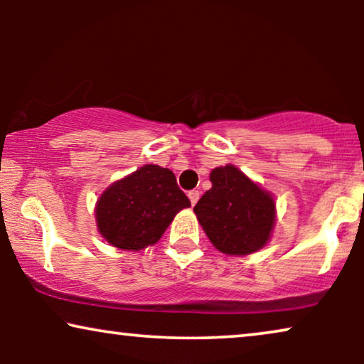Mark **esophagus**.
<instances>
[{
	"instance_id": "obj_1",
	"label": "esophagus",
	"mask_w": 364,
	"mask_h": 364,
	"mask_svg": "<svg viewBox=\"0 0 364 364\" xmlns=\"http://www.w3.org/2000/svg\"><path fill=\"white\" fill-rule=\"evenodd\" d=\"M187 196H188V198H191L192 205H196L197 200H198V197H200V193H198V191H188Z\"/></svg>"
}]
</instances>
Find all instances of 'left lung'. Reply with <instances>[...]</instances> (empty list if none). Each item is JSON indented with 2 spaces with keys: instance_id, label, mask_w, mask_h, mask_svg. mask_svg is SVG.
I'll return each instance as SVG.
<instances>
[{
  "instance_id": "left-lung-1",
  "label": "left lung",
  "mask_w": 364,
  "mask_h": 364,
  "mask_svg": "<svg viewBox=\"0 0 364 364\" xmlns=\"http://www.w3.org/2000/svg\"><path fill=\"white\" fill-rule=\"evenodd\" d=\"M210 182L193 212L213 247L227 255H250L265 247L275 225L272 193L232 164L213 168Z\"/></svg>"
}]
</instances>
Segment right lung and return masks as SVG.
Returning a JSON list of instances; mask_svg holds the SVG:
<instances>
[{
	"mask_svg": "<svg viewBox=\"0 0 364 364\" xmlns=\"http://www.w3.org/2000/svg\"><path fill=\"white\" fill-rule=\"evenodd\" d=\"M186 207L191 200L173 172L147 164L102 192L96 203L97 230L111 245L139 252L159 242Z\"/></svg>",
	"mask_w": 364,
	"mask_h": 364,
	"instance_id": "1",
	"label": "right lung"
}]
</instances>
